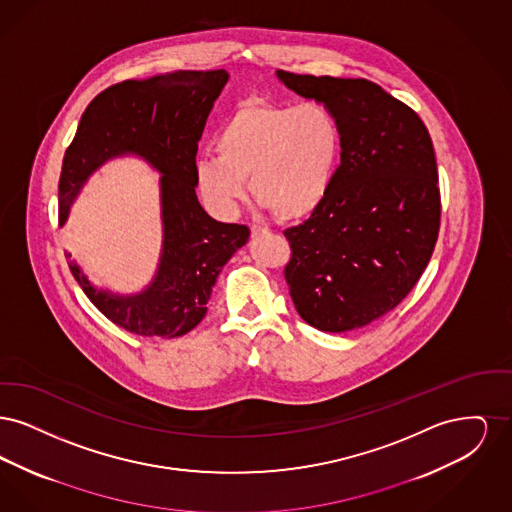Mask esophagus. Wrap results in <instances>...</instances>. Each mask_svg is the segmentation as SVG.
Returning a JSON list of instances; mask_svg holds the SVG:
<instances>
[{
	"label": "esophagus",
	"instance_id": "1",
	"mask_svg": "<svg viewBox=\"0 0 512 512\" xmlns=\"http://www.w3.org/2000/svg\"><path fill=\"white\" fill-rule=\"evenodd\" d=\"M265 234H268V230H265V228H259V226L251 228V236L253 238H259V236H265Z\"/></svg>",
	"mask_w": 512,
	"mask_h": 512
}]
</instances>
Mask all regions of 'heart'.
I'll return each mask as SVG.
<instances>
[{"mask_svg":"<svg viewBox=\"0 0 512 512\" xmlns=\"http://www.w3.org/2000/svg\"><path fill=\"white\" fill-rule=\"evenodd\" d=\"M215 153L195 163L197 190L219 217L249 192L280 220L311 215L332 188L341 157L338 119L318 103H242L220 126Z\"/></svg>","mask_w":512,"mask_h":512,"instance_id":"heart-1","label":"heart"}]
</instances>
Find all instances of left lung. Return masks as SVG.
<instances>
[{"label": "left lung", "instance_id": "8db88e82", "mask_svg": "<svg viewBox=\"0 0 512 512\" xmlns=\"http://www.w3.org/2000/svg\"><path fill=\"white\" fill-rule=\"evenodd\" d=\"M341 128V163L311 219L288 228L293 305L322 332L361 328L395 309L438 240V165L428 128L411 107L366 78L276 71Z\"/></svg>", "mask_w": 512, "mask_h": 512}]
</instances>
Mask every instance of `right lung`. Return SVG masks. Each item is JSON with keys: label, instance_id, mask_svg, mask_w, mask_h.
Here are the masks:
<instances>
[{"label": "right lung", "instance_id": "add662e5", "mask_svg": "<svg viewBox=\"0 0 512 512\" xmlns=\"http://www.w3.org/2000/svg\"><path fill=\"white\" fill-rule=\"evenodd\" d=\"M219 71H174L124 80L92 99L67 149L59 180V224L107 161L138 157L159 172L163 242L144 290L98 288L67 255L80 288L99 311L128 332L178 338L207 313L220 270L247 244L249 228L211 219L195 195V153L205 121L228 82Z\"/></svg>", "mask_w": 512, "mask_h": 512}]
</instances>
